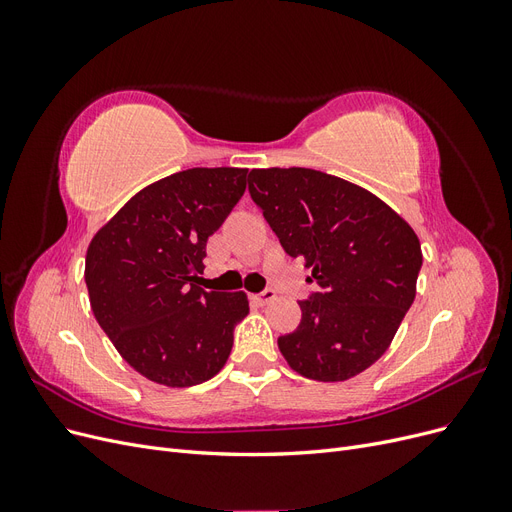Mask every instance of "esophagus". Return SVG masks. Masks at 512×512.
<instances>
[{"instance_id": "34e87169", "label": "esophagus", "mask_w": 512, "mask_h": 512, "mask_svg": "<svg viewBox=\"0 0 512 512\" xmlns=\"http://www.w3.org/2000/svg\"><path fill=\"white\" fill-rule=\"evenodd\" d=\"M275 299V290L273 288H265L262 292H258V294H252V301L256 303V305H267L269 301H273Z\"/></svg>"}]
</instances>
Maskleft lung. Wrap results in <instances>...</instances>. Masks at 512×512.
Listing matches in <instances>:
<instances>
[{
  "label": "left lung",
  "mask_w": 512,
  "mask_h": 512,
  "mask_svg": "<svg viewBox=\"0 0 512 512\" xmlns=\"http://www.w3.org/2000/svg\"><path fill=\"white\" fill-rule=\"evenodd\" d=\"M247 190L318 286L301 324L277 339L301 376L339 382L374 365L416 297L421 243L378 196L312 168H254Z\"/></svg>",
  "instance_id": "obj_1"
}]
</instances>
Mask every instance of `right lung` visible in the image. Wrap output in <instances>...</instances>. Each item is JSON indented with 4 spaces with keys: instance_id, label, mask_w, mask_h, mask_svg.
Listing matches in <instances>:
<instances>
[{
    "instance_id": "1",
    "label": "right lung",
    "mask_w": 512,
    "mask_h": 512,
    "mask_svg": "<svg viewBox=\"0 0 512 512\" xmlns=\"http://www.w3.org/2000/svg\"><path fill=\"white\" fill-rule=\"evenodd\" d=\"M247 168H188L147 185L91 239L85 284L94 316L138 374L194 386L228 361L250 312L245 292L196 286L207 241L245 192Z\"/></svg>"
}]
</instances>
